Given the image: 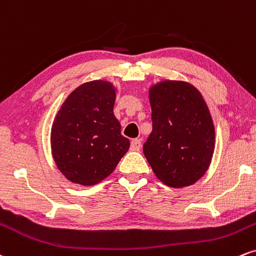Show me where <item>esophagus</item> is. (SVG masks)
<instances>
[{
    "instance_id": "34e87169",
    "label": "esophagus",
    "mask_w": 256,
    "mask_h": 256,
    "mask_svg": "<svg viewBox=\"0 0 256 256\" xmlns=\"http://www.w3.org/2000/svg\"><path fill=\"white\" fill-rule=\"evenodd\" d=\"M141 142H142V141H141V139H134V140H132V142H130V148L133 150V151H139V150L141 148Z\"/></svg>"
}]
</instances>
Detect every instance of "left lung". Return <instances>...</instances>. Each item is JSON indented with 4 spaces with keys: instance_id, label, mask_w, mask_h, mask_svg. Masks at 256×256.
<instances>
[{
    "instance_id": "obj_1",
    "label": "left lung",
    "mask_w": 256,
    "mask_h": 256,
    "mask_svg": "<svg viewBox=\"0 0 256 256\" xmlns=\"http://www.w3.org/2000/svg\"><path fill=\"white\" fill-rule=\"evenodd\" d=\"M148 98L153 129L144 154L168 187L194 184L206 174L216 146L213 120L196 87L182 80L151 85Z\"/></svg>"
}]
</instances>
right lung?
Here are the masks:
<instances>
[{
  "label": "right lung",
  "mask_w": 256,
  "mask_h": 256,
  "mask_svg": "<svg viewBox=\"0 0 256 256\" xmlns=\"http://www.w3.org/2000/svg\"><path fill=\"white\" fill-rule=\"evenodd\" d=\"M116 88L110 81L81 84L63 102L51 127V153L68 181L94 186L106 178L127 153L130 142L122 136L114 115Z\"/></svg>",
  "instance_id": "right-lung-1"
}]
</instances>
